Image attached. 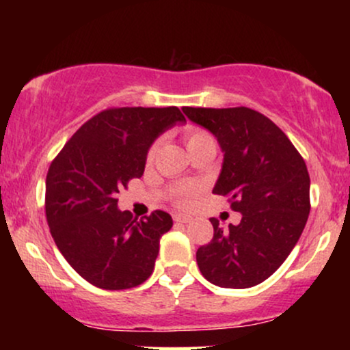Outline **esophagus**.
<instances>
[{
	"mask_svg": "<svg viewBox=\"0 0 350 350\" xmlns=\"http://www.w3.org/2000/svg\"><path fill=\"white\" fill-rule=\"evenodd\" d=\"M174 220H176V222H179V224H187V222H191L192 217L186 215V214H176Z\"/></svg>",
	"mask_w": 350,
	"mask_h": 350,
	"instance_id": "obj_1",
	"label": "esophagus"
}]
</instances>
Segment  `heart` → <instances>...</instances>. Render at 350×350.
Masks as SVG:
<instances>
[{"label": "heart", "mask_w": 350, "mask_h": 350, "mask_svg": "<svg viewBox=\"0 0 350 350\" xmlns=\"http://www.w3.org/2000/svg\"><path fill=\"white\" fill-rule=\"evenodd\" d=\"M211 138V136H208L206 131H202V130H189L187 131V135H186V143H187V146H191V144H194V143H198V142H202V139H208ZM152 156V150L150 151V156H148V158H151ZM189 194V189L187 187H183V189H179L178 191V196H180V198H183V196H187Z\"/></svg>", "instance_id": "heart-1"}]
</instances>
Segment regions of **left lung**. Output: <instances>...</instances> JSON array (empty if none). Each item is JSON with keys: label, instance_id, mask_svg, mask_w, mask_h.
<instances>
[{"label": "left lung", "instance_id": "obj_1", "mask_svg": "<svg viewBox=\"0 0 350 350\" xmlns=\"http://www.w3.org/2000/svg\"><path fill=\"white\" fill-rule=\"evenodd\" d=\"M192 123L215 136L224 152L214 194L227 196L239 226L220 227L200 247L199 270L220 288H252L275 273L298 243L309 215L304 159L270 118L247 107H183Z\"/></svg>", "mask_w": 350, "mask_h": 350}]
</instances>
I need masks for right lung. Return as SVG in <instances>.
<instances>
[{
  "label": "right lung",
  "mask_w": 350,
  "mask_h": 350,
  "mask_svg": "<svg viewBox=\"0 0 350 350\" xmlns=\"http://www.w3.org/2000/svg\"><path fill=\"white\" fill-rule=\"evenodd\" d=\"M186 118L178 107L108 108L88 120L51 163L46 217L67 263L94 286L128 290L154 270L167 212L138 220L120 211L116 194L142 178L151 144Z\"/></svg>",
  "instance_id": "obj_1"
}]
</instances>
